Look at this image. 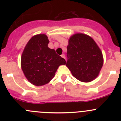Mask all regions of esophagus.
Masks as SVG:
<instances>
[{
  "label": "esophagus",
  "instance_id": "obj_1",
  "mask_svg": "<svg viewBox=\"0 0 121 121\" xmlns=\"http://www.w3.org/2000/svg\"><path fill=\"white\" fill-rule=\"evenodd\" d=\"M61 56L63 58H64V59H65V54H62Z\"/></svg>",
  "mask_w": 121,
  "mask_h": 121
}]
</instances>
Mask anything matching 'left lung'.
I'll use <instances>...</instances> for the list:
<instances>
[{
	"instance_id": "1",
	"label": "left lung",
	"mask_w": 121,
	"mask_h": 121,
	"mask_svg": "<svg viewBox=\"0 0 121 121\" xmlns=\"http://www.w3.org/2000/svg\"><path fill=\"white\" fill-rule=\"evenodd\" d=\"M67 56V67L82 82L94 80L103 65L101 50L92 38L84 34H75L69 38Z\"/></svg>"
}]
</instances>
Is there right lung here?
Masks as SVG:
<instances>
[{"label":"right lung","mask_w":121,"mask_h":121,"mask_svg":"<svg viewBox=\"0 0 121 121\" xmlns=\"http://www.w3.org/2000/svg\"><path fill=\"white\" fill-rule=\"evenodd\" d=\"M48 37L44 34L31 37L26 46L21 58L23 73L29 81L36 86L49 82L57 68L66 64L65 59L54 49L48 48Z\"/></svg>","instance_id":"1"}]
</instances>
